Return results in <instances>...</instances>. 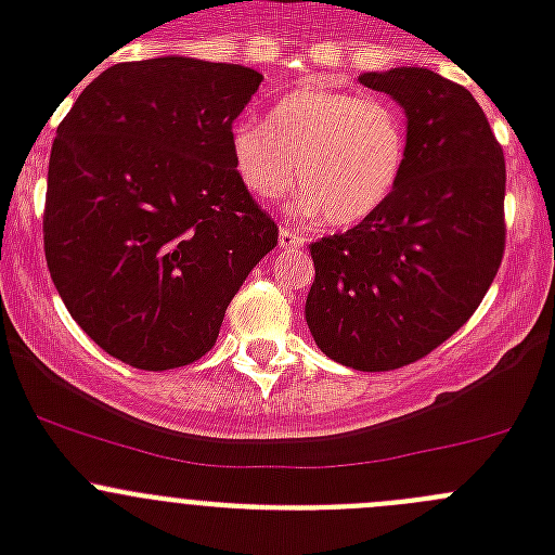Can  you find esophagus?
Here are the masks:
<instances>
[{
  "label": "esophagus",
  "mask_w": 555,
  "mask_h": 555,
  "mask_svg": "<svg viewBox=\"0 0 555 555\" xmlns=\"http://www.w3.org/2000/svg\"><path fill=\"white\" fill-rule=\"evenodd\" d=\"M278 242H281L283 249H294V247H302V244H306L308 238H306V233H300V230L283 228L281 230V238H278Z\"/></svg>",
  "instance_id": "34e87169"
}]
</instances>
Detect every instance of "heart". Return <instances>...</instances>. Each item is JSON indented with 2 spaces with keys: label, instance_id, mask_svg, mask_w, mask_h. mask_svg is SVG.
I'll list each match as a JSON object with an SVG mask.
<instances>
[{
  "label": "heart",
  "instance_id": "obj_1",
  "mask_svg": "<svg viewBox=\"0 0 555 555\" xmlns=\"http://www.w3.org/2000/svg\"><path fill=\"white\" fill-rule=\"evenodd\" d=\"M405 127L384 100L336 88H294L274 102L267 125H230L235 178L263 203L286 197L300 171L302 208L336 228L364 222L395 194L405 166Z\"/></svg>",
  "mask_w": 555,
  "mask_h": 555
}]
</instances>
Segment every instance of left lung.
Instances as JSON below:
<instances>
[{
    "label": "left lung",
    "instance_id": "obj_1",
    "mask_svg": "<svg viewBox=\"0 0 555 555\" xmlns=\"http://www.w3.org/2000/svg\"><path fill=\"white\" fill-rule=\"evenodd\" d=\"M358 80L405 111V166L384 208L308 247L306 322L338 364L389 372L448 341L492 286L506 247V160L459 82L416 66Z\"/></svg>",
    "mask_w": 555,
    "mask_h": 555
}]
</instances>
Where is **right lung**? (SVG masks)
I'll list each match as a JSON object with an SVG mask.
<instances>
[{
  "label": "right lung",
  "mask_w": 555,
  "mask_h": 555,
  "mask_svg": "<svg viewBox=\"0 0 555 555\" xmlns=\"http://www.w3.org/2000/svg\"><path fill=\"white\" fill-rule=\"evenodd\" d=\"M263 77L235 63H116L82 88L49 155L43 253L72 320L135 370L185 366L278 247L230 164Z\"/></svg>",
  "instance_id": "right-lung-1"
}]
</instances>
